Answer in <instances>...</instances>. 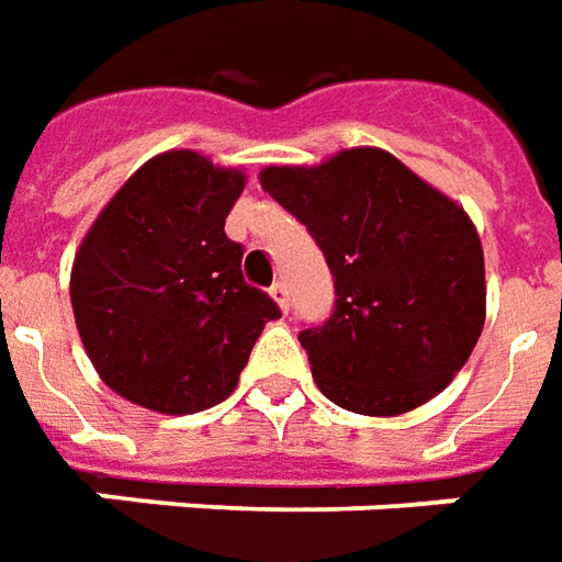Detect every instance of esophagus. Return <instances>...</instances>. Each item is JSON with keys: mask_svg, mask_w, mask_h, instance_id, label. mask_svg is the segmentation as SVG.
Masks as SVG:
<instances>
[{"mask_svg": "<svg viewBox=\"0 0 562 562\" xmlns=\"http://www.w3.org/2000/svg\"><path fill=\"white\" fill-rule=\"evenodd\" d=\"M270 297L280 304L282 313L289 310V289H285V282H273V285H270Z\"/></svg>", "mask_w": 562, "mask_h": 562, "instance_id": "34e87169", "label": "esophagus"}]
</instances>
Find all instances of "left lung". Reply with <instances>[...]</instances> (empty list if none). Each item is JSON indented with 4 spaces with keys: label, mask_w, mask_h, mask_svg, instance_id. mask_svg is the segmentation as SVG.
Wrapping results in <instances>:
<instances>
[{
    "label": "left lung",
    "mask_w": 562,
    "mask_h": 562,
    "mask_svg": "<svg viewBox=\"0 0 562 562\" xmlns=\"http://www.w3.org/2000/svg\"><path fill=\"white\" fill-rule=\"evenodd\" d=\"M258 182L307 225L335 277V313L297 335L322 395L368 417L435 398L484 331V249L469 213L371 145L265 167Z\"/></svg>",
    "instance_id": "8db88e82"
}]
</instances>
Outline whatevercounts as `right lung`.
Wrapping results in <instances>:
<instances>
[{
	"mask_svg": "<svg viewBox=\"0 0 562 562\" xmlns=\"http://www.w3.org/2000/svg\"><path fill=\"white\" fill-rule=\"evenodd\" d=\"M246 172L191 148L145 160L105 203L69 277L88 359L109 390L155 414H198L237 390L280 307L243 280L225 218Z\"/></svg>",
	"mask_w": 562,
	"mask_h": 562,
	"instance_id": "add662e5",
	"label": "right lung"
}]
</instances>
